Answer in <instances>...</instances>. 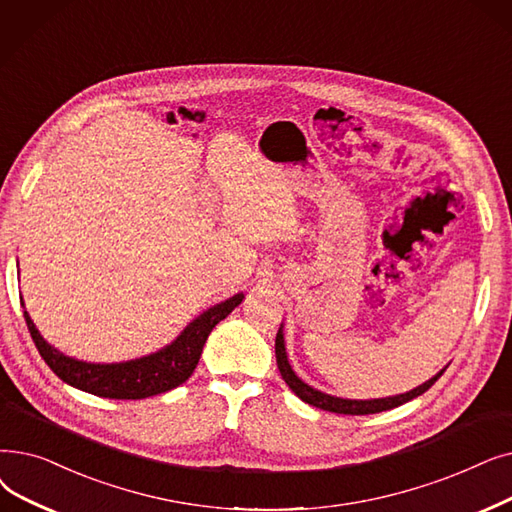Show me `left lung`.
Here are the masks:
<instances>
[{
	"label": "left lung",
	"instance_id": "8db88e82",
	"mask_svg": "<svg viewBox=\"0 0 512 512\" xmlns=\"http://www.w3.org/2000/svg\"><path fill=\"white\" fill-rule=\"evenodd\" d=\"M276 362H278V370L282 374L284 383L293 389V393L297 397H301L305 404L309 406H316L320 410H328V412H335V414H351V416H358V414H376V412H385V410H391V408H397L402 406L406 402H410V399L418 397L425 393L427 389H431L435 385V381L439 379V376L443 374V368L441 372H437L433 379H429L427 383L418 385L416 389L408 391V393H402V395H393V397H381V399H343V397H335V395H328V393H322L314 387H309L307 383H303L299 376L295 374V370L291 368V364H288V358H286V349H284V335H282V328L278 330L276 335Z\"/></svg>",
	"mask_w": 512,
	"mask_h": 512
}]
</instances>
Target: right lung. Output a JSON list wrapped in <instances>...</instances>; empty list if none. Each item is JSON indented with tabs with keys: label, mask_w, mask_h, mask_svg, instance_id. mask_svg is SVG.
I'll use <instances>...</instances> for the list:
<instances>
[{
	"label": "right lung",
	"mask_w": 512,
	"mask_h": 512,
	"mask_svg": "<svg viewBox=\"0 0 512 512\" xmlns=\"http://www.w3.org/2000/svg\"><path fill=\"white\" fill-rule=\"evenodd\" d=\"M242 299L244 295L238 293L209 307L196 320H192L171 345L159 349L157 353L144 355V358L119 364H90L69 358V355L60 353L39 335V330L35 328L27 311L25 320L39 355L64 383L98 397L144 399L171 391L190 379L198 360H201V353L211 330L215 328V324L224 320L236 305H240Z\"/></svg>",
	"instance_id": "obj_1"
}]
</instances>
